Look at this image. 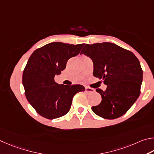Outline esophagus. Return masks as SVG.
I'll return each mask as SVG.
<instances>
[{"label":"esophagus","instance_id":"esophagus-1","mask_svg":"<svg viewBox=\"0 0 154 154\" xmlns=\"http://www.w3.org/2000/svg\"><path fill=\"white\" fill-rule=\"evenodd\" d=\"M85 91L87 93H93L95 91V89H93L92 88H88V87H86L85 88Z\"/></svg>","mask_w":154,"mask_h":154}]
</instances>
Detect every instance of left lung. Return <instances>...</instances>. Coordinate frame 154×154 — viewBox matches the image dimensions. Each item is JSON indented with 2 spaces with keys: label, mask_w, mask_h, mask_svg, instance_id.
I'll list each match as a JSON object with an SVG mask.
<instances>
[{
  "label": "left lung",
  "mask_w": 154,
  "mask_h": 154,
  "mask_svg": "<svg viewBox=\"0 0 154 154\" xmlns=\"http://www.w3.org/2000/svg\"><path fill=\"white\" fill-rule=\"evenodd\" d=\"M80 54L92 59L93 75L107 85L106 91L96 89L102 100L91 107L93 112L109 120L122 116L141 93L143 70L139 59L131 51L111 42L87 44Z\"/></svg>",
  "instance_id": "8db88e82"
}]
</instances>
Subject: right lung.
Returning a JSON list of instances; mask_svg holds the SVG:
<instances>
[{"label": "right lung", "instance_id": "1", "mask_svg": "<svg viewBox=\"0 0 154 154\" xmlns=\"http://www.w3.org/2000/svg\"><path fill=\"white\" fill-rule=\"evenodd\" d=\"M85 44L51 42L35 50L28 61L22 75L25 95L38 114L52 120L69 111L72 99L85 91L80 85H59L54 78L66 68L67 61L79 55Z\"/></svg>", "mask_w": 154, "mask_h": 154}]
</instances>
